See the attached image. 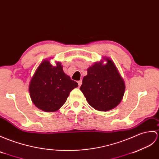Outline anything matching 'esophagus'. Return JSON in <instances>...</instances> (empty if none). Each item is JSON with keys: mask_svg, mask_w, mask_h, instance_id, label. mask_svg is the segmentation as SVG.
Here are the masks:
<instances>
[{"mask_svg": "<svg viewBox=\"0 0 159 159\" xmlns=\"http://www.w3.org/2000/svg\"><path fill=\"white\" fill-rule=\"evenodd\" d=\"M78 84H79V86L80 87L81 84H82V80H80L78 81Z\"/></svg>", "mask_w": 159, "mask_h": 159, "instance_id": "34e87169", "label": "esophagus"}]
</instances>
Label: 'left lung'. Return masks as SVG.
I'll return each instance as SVG.
<instances>
[{"label": "left lung", "mask_w": 159, "mask_h": 159, "mask_svg": "<svg viewBox=\"0 0 159 159\" xmlns=\"http://www.w3.org/2000/svg\"><path fill=\"white\" fill-rule=\"evenodd\" d=\"M80 89L91 106L108 111L119 104L125 85L115 65L107 59L106 64L95 63L87 69V75L83 78Z\"/></svg>", "instance_id": "obj_1"}]
</instances>
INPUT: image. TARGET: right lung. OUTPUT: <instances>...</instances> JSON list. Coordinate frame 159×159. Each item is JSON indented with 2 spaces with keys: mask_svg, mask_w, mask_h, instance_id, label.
Masks as SVG:
<instances>
[{
  "mask_svg": "<svg viewBox=\"0 0 159 159\" xmlns=\"http://www.w3.org/2000/svg\"><path fill=\"white\" fill-rule=\"evenodd\" d=\"M78 83L63 71L61 63L53 66L49 61L40 64L31 79L29 92L32 102L45 112H55L66 102Z\"/></svg>",
  "mask_w": 159,
  "mask_h": 159,
  "instance_id": "1",
  "label": "right lung"
}]
</instances>
